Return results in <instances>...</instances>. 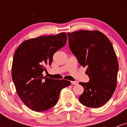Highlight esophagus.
Listing matches in <instances>:
<instances>
[{
  "mask_svg": "<svg viewBox=\"0 0 127 127\" xmlns=\"http://www.w3.org/2000/svg\"><path fill=\"white\" fill-rule=\"evenodd\" d=\"M71 84H72V85H78V82H76V81H71Z\"/></svg>",
  "mask_w": 127,
  "mask_h": 127,
  "instance_id": "1",
  "label": "esophagus"
}]
</instances>
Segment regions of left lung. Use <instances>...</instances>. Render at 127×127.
Returning a JSON list of instances; mask_svg holds the SVG:
<instances>
[{"label":"left lung","mask_w":127,"mask_h":127,"mask_svg":"<svg viewBox=\"0 0 127 127\" xmlns=\"http://www.w3.org/2000/svg\"><path fill=\"white\" fill-rule=\"evenodd\" d=\"M71 51L82 66L87 67L88 82H80L84 91L80 103L88 107H101L110 100L116 87L119 64L113 45L101 32L79 30L68 33Z\"/></svg>","instance_id":"obj_1"}]
</instances>
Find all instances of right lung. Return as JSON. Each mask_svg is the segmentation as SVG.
<instances>
[{
  "instance_id": "1",
  "label": "right lung",
  "mask_w": 127,
  "mask_h": 127,
  "mask_svg": "<svg viewBox=\"0 0 127 127\" xmlns=\"http://www.w3.org/2000/svg\"><path fill=\"white\" fill-rule=\"evenodd\" d=\"M67 34L40 36L23 42L14 55L12 78L17 93L26 106L36 112L54 107L61 90L71 84L70 81L43 77L45 66L51 65L53 55L63 47Z\"/></svg>"
}]
</instances>
